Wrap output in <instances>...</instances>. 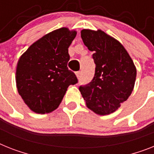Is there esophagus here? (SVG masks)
Instances as JSON below:
<instances>
[{
    "label": "esophagus",
    "mask_w": 154,
    "mask_h": 154,
    "mask_svg": "<svg viewBox=\"0 0 154 154\" xmlns=\"http://www.w3.org/2000/svg\"><path fill=\"white\" fill-rule=\"evenodd\" d=\"M76 75H77V78H80V77H81V71H78V72H77V73H76Z\"/></svg>",
    "instance_id": "obj_1"
}]
</instances>
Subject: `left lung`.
I'll use <instances>...</instances> for the list:
<instances>
[{
  "label": "left lung",
  "mask_w": 154,
  "mask_h": 154,
  "mask_svg": "<svg viewBox=\"0 0 154 154\" xmlns=\"http://www.w3.org/2000/svg\"><path fill=\"white\" fill-rule=\"evenodd\" d=\"M81 36L93 51L95 70L91 82L79 90L89 109L97 114H109L131 95L136 68L123 45L103 31L83 29Z\"/></svg>",
  "instance_id": "left-lung-1"
}]
</instances>
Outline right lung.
<instances>
[{"label":"right lung","instance_id":"right-lung-1","mask_svg":"<svg viewBox=\"0 0 154 154\" xmlns=\"http://www.w3.org/2000/svg\"><path fill=\"white\" fill-rule=\"evenodd\" d=\"M76 34L67 28L52 31L33 43L19 59L15 73L18 91L35 113L55 110L67 88L78 82L67 67L68 48Z\"/></svg>","mask_w":154,"mask_h":154}]
</instances>
